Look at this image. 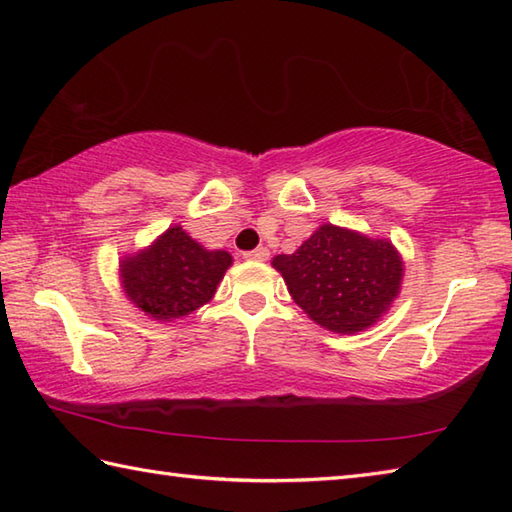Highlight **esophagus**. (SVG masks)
Here are the masks:
<instances>
[{"mask_svg": "<svg viewBox=\"0 0 512 512\" xmlns=\"http://www.w3.org/2000/svg\"><path fill=\"white\" fill-rule=\"evenodd\" d=\"M268 248H264V246H259V248H255V250H246L244 253V259H248V262H266L268 259Z\"/></svg>", "mask_w": 512, "mask_h": 512, "instance_id": "34e87169", "label": "esophagus"}]
</instances>
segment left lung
Masks as SVG:
<instances>
[{
	"label": "left lung",
	"mask_w": 512,
	"mask_h": 512,
	"mask_svg": "<svg viewBox=\"0 0 512 512\" xmlns=\"http://www.w3.org/2000/svg\"><path fill=\"white\" fill-rule=\"evenodd\" d=\"M273 266L292 299L312 321L339 334L361 332L396 299L402 262L385 239H369L323 224L297 253L277 255Z\"/></svg>",
	"instance_id": "8db88e82"
}]
</instances>
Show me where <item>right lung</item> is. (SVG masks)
<instances>
[{"label": "right lung", "instance_id": "1", "mask_svg": "<svg viewBox=\"0 0 512 512\" xmlns=\"http://www.w3.org/2000/svg\"><path fill=\"white\" fill-rule=\"evenodd\" d=\"M233 257L226 250H204L180 226H173L143 253L123 259L127 297L149 317H187L215 295Z\"/></svg>", "mask_w": 512, "mask_h": 512}]
</instances>
